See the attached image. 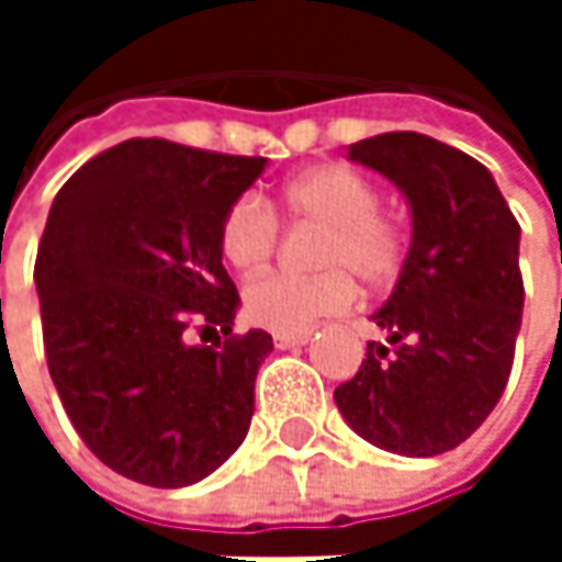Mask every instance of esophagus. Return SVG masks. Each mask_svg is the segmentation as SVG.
Wrapping results in <instances>:
<instances>
[{
    "label": "esophagus",
    "instance_id": "esophagus-1",
    "mask_svg": "<svg viewBox=\"0 0 562 562\" xmlns=\"http://www.w3.org/2000/svg\"><path fill=\"white\" fill-rule=\"evenodd\" d=\"M308 338H312V331H277L273 335L277 348H302Z\"/></svg>",
    "mask_w": 562,
    "mask_h": 562
}]
</instances>
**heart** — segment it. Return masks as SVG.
<instances>
[{"label":"heart","instance_id":"heart-1","mask_svg":"<svg viewBox=\"0 0 562 562\" xmlns=\"http://www.w3.org/2000/svg\"><path fill=\"white\" fill-rule=\"evenodd\" d=\"M280 207L289 221L322 227L315 244L312 280L267 277L247 285L244 315L270 331H308L318 318L345 312L358 289L355 280L381 289L400 273L403 234L378 214L374 184L345 166H315L292 175L280 188ZM217 250L240 277L267 270L277 250V217L267 201L237 198L217 227Z\"/></svg>","mask_w":562,"mask_h":562}]
</instances>
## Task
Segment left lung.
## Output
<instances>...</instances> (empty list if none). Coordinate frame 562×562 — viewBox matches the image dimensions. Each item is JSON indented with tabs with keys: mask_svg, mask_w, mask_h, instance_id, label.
Masks as SVG:
<instances>
[{
	"mask_svg": "<svg viewBox=\"0 0 562 562\" xmlns=\"http://www.w3.org/2000/svg\"><path fill=\"white\" fill-rule=\"evenodd\" d=\"M348 159L400 188L413 237L391 299L371 315L361 371L335 391L371 446L429 459L465 442L502 400L520 331V227L492 171L423 133H384Z\"/></svg>",
	"mask_w": 562,
	"mask_h": 562,
	"instance_id": "1",
	"label": "left lung"
}]
</instances>
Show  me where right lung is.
Returning <instances> with one entry per match:
<instances>
[{"label":"right lung","mask_w":562,"mask_h":562,"mask_svg":"<svg viewBox=\"0 0 562 562\" xmlns=\"http://www.w3.org/2000/svg\"><path fill=\"white\" fill-rule=\"evenodd\" d=\"M267 159L126 139L57 191L35 289L57 396L87 449L139 485L184 488L244 442L273 338L234 335L224 211ZM188 321L225 341L191 346Z\"/></svg>","instance_id":"right-lung-1"}]
</instances>
